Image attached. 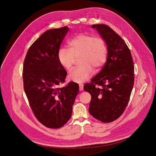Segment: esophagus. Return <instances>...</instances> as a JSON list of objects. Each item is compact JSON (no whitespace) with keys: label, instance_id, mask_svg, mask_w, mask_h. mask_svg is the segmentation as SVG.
Returning a JSON list of instances; mask_svg holds the SVG:
<instances>
[{"label":"esophagus","instance_id":"34e87169","mask_svg":"<svg viewBox=\"0 0 156 156\" xmlns=\"http://www.w3.org/2000/svg\"><path fill=\"white\" fill-rule=\"evenodd\" d=\"M79 89H80V90H82L83 89V85L82 83H80V84L79 85Z\"/></svg>","mask_w":156,"mask_h":156}]
</instances>
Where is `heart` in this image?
<instances>
[{"mask_svg":"<svg viewBox=\"0 0 156 156\" xmlns=\"http://www.w3.org/2000/svg\"><path fill=\"white\" fill-rule=\"evenodd\" d=\"M69 48H61L58 53L59 64L69 71L76 58H79V67L69 74L73 82L81 83L87 80L95 71L105 65L108 56V47L103 38L88 34H80L68 41Z\"/></svg>","mask_w":156,"mask_h":156,"instance_id":"obj_1","label":"heart"}]
</instances>
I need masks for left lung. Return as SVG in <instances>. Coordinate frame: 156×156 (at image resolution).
I'll use <instances>...</instances> for the list:
<instances>
[{
  "instance_id": "1",
  "label": "left lung",
  "mask_w": 156,
  "mask_h": 156,
  "mask_svg": "<svg viewBox=\"0 0 156 156\" xmlns=\"http://www.w3.org/2000/svg\"><path fill=\"white\" fill-rule=\"evenodd\" d=\"M108 46V58L101 71L83 89L91 95L89 112L95 119L109 123L125 111L134 85L133 58L124 40L109 26L93 24Z\"/></svg>"
}]
</instances>
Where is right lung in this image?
Masks as SVG:
<instances>
[{
	"instance_id": "obj_1",
	"label": "right lung",
	"mask_w": 156,
	"mask_h": 156,
	"mask_svg": "<svg viewBox=\"0 0 156 156\" xmlns=\"http://www.w3.org/2000/svg\"><path fill=\"white\" fill-rule=\"evenodd\" d=\"M68 30L64 26L45 31L30 46L23 64V88L29 106L38 121L50 129L67 123L79 92V85L73 82L59 87L67 73L58 53Z\"/></svg>"
}]
</instances>
